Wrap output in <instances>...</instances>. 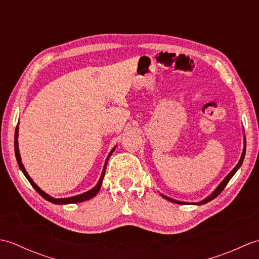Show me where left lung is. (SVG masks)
Wrapping results in <instances>:
<instances>
[{"instance_id":"left-lung-1","label":"left lung","mask_w":259,"mask_h":259,"mask_svg":"<svg viewBox=\"0 0 259 259\" xmlns=\"http://www.w3.org/2000/svg\"><path fill=\"white\" fill-rule=\"evenodd\" d=\"M245 153H246V138L244 137V149H243V153H241V157H240V159H239V161H238V163L236 164V167L232 170V171H230L226 177H225V179L222 181L221 184H219V186L217 187L216 189H214L210 195H209L207 198H205V199L203 200H201V201H199V202H195L194 205H203V203H207V202H209L210 200H212V199H214V198H216L219 194H221V192L225 189V187H226V185L228 184V181L232 179V177L233 176L236 174V171H237V170L240 168V166H241V163H243V161H244V158H245ZM163 198H166L167 200H169V201H171V202H175V203H180V205H185V203H188V202H184V201H179V200H175V199H172V198H169V197H167V196H164V195H161Z\"/></svg>"}]
</instances>
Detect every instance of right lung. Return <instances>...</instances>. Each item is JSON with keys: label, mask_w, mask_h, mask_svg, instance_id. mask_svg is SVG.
Segmentation results:
<instances>
[{"label": "right lung", "mask_w": 259, "mask_h": 259, "mask_svg": "<svg viewBox=\"0 0 259 259\" xmlns=\"http://www.w3.org/2000/svg\"><path fill=\"white\" fill-rule=\"evenodd\" d=\"M18 136H19V126H16V129H15V135H14V150H15L16 161H18V164H19L20 169L22 170V172L24 174V176L26 177V179L29 180V183L32 185L33 188H34V189L38 192V194H40L43 198H45L46 200L50 201V202H52V203H56V205H67V203L82 202V201H85V200H89V199H91V198L95 197V196L98 194V192H99V190H100V188H101V185H102V180H103V177H104V172H106V168H107L108 160H109L110 156L112 155V152L114 151L115 147L113 148V149H112L111 151H110V153L108 155L107 160H106V162H104V167H103V170H102V174H101V176H100V179H99L98 184H97L95 187H93L92 189H90L89 191H87V192H83V194H81V195H76V196L69 197V198H53V197H51L50 195H48L47 192H45V191H43L42 189L38 188V187L36 186V184L34 183V181L32 180V178H31L30 176H29V174L26 172V170H25V168H24V166H23V163H22V161H21V156H20V151H19Z\"/></svg>", "instance_id": "right-lung-1"}]
</instances>
